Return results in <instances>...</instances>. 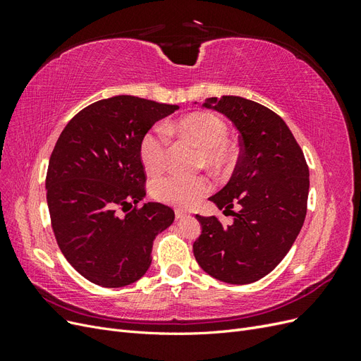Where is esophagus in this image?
Listing matches in <instances>:
<instances>
[{"label": "esophagus", "mask_w": 361, "mask_h": 361, "mask_svg": "<svg viewBox=\"0 0 361 361\" xmlns=\"http://www.w3.org/2000/svg\"><path fill=\"white\" fill-rule=\"evenodd\" d=\"M174 215H176V218L178 220H180V218H185L188 215V212H185V211H182V209H174Z\"/></svg>", "instance_id": "esophagus-1"}]
</instances>
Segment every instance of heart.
Here are the masks:
<instances>
[{
  "label": "heart",
  "instance_id": "obj_1",
  "mask_svg": "<svg viewBox=\"0 0 361 361\" xmlns=\"http://www.w3.org/2000/svg\"><path fill=\"white\" fill-rule=\"evenodd\" d=\"M174 134L192 140L202 147L200 162L211 167H226L233 161V150L227 145L228 128L224 120L212 113H192L176 123L147 130L140 141L138 154L147 173L158 174L167 164L169 137ZM212 188L206 176H182L167 174L152 183V194L159 202L188 207L197 203Z\"/></svg>",
  "mask_w": 361,
  "mask_h": 361
}]
</instances>
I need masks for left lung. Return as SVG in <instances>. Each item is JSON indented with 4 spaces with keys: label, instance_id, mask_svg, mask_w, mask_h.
<instances>
[{
    "label": "left lung",
    "instance_id": "left-lung-1",
    "mask_svg": "<svg viewBox=\"0 0 361 361\" xmlns=\"http://www.w3.org/2000/svg\"><path fill=\"white\" fill-rule=\"evenodd\" d=\"M203 106L239 130L241 154L232 178L209 197L220 209L239 211L231 226L195 215L202 233L192 251L214 279L247 285L269 274L297 239L307 212L309 167L285 120L269 108L239 96L209 97Z\"/></svg>",
    "mask_w": 361,
    "mask_h": 361
}]
</instances>
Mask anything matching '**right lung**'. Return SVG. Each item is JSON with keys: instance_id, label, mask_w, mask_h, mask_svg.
I'll use <instances>...</instances> for the list:
<instances>
[{"instance_id": "add662e5", "label": "right lung", "mask_w": 361, "mask_h": 361, "mask_svg": "<svg viewBox=\"0 0 361 361\" xmlns=\"http://www.w3.org/2000/svg\"><path fill=\"white\" fill-rule=\"evenodd\" d=\"M179 110L120 94L85 106L63 129L47 173L57 244L89 281L122 288L146 274L152 245L173 223L171 207L149 202L138 146L158 120Z\"/></svg>"}]
</instances>
